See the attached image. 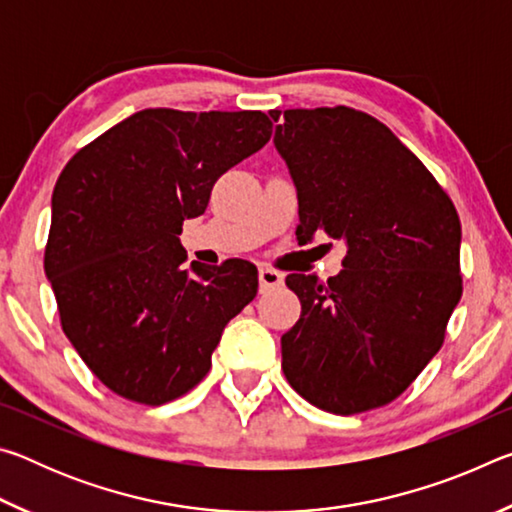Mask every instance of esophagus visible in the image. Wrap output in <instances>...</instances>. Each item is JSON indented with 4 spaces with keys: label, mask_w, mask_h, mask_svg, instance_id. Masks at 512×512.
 <instances>
[{
    "label": "esophagus",
    "mask_w": 512,
    "mask_h": 512,
    "mask_svg": "<svg viewBox=\"0 0 512 512\" xmlns=\"http://www.w3.org/2000/svg\"><path fill=\"white\" fill-rule=\"evenodd\" d=\"M282 282H284V277H282L280 271H275V268H268V266L259 268V289H262V291L280 287Z\"/></svg>",
    "instance_id": "esophagus-1"
}]
</instances>
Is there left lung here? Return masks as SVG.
<instances>
[{
  "label": "left lung",
  "mask_w": 512,
  "mask_h": 512,
  "mask_svg": "<svg viewBox=\"0 0 512 512\" xmlns=\"http://www.w3.org/2000/svg\"><path fill=\"white\" fill-rule=\"evenodd\" d=\"M273 142L298 189V239L325 232L348 246L327 282L287 275L302 314L282 336L284 377L323 411L377 409L445 341L463 293L456 207L391 128L361 110H284Z\"/></svg>",
  "instance_id": "8db88e82"
}]
</instances>
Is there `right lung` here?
Here are the masks:
<instances>
[{"instance_id":"right-lung-1","label":"right lung","mask_w":512,"mask_h":512,"mask_svg":"<svg viewBox=\"0 0 512 512\" xmlns=\"http://www.w3.org/2000/svg\"><path fill=\"white\" fill-rule=\"evenodd\" d=\"M271 133L259 110L146 108L65 164L45 273L65 336L112 393L160 406L192 391L223 327L257 296V268L244 259L183 268L178 235Z\"/></svg>"}]
</instances>
